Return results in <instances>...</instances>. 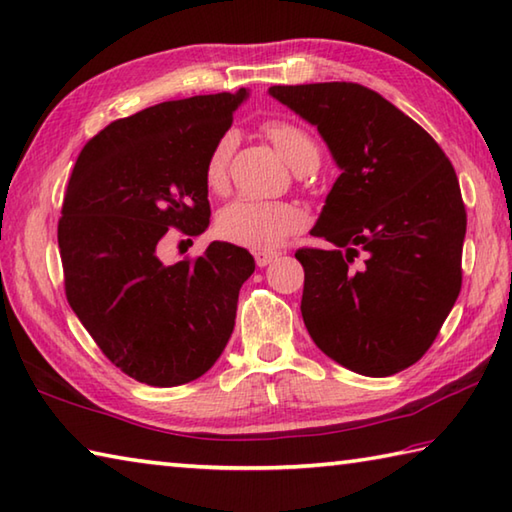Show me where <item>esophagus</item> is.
I'll list each match as a JSON object with an SVG mask.
<instances>
[{
  "label": "esophagus",
  "mask_w": 512,
  "mask_h": 512,
  "mask_svg": "<svg viewBox=\"0 0 512 512\" xmlns=\"http://www.w3.org/2000/svg\"><path fill=\"white\" fill-rule=\"evenodd\" d=\"M277 257H280V253H257L255 255V262H257L259 268H264V266H268L271 262H275Z\"/></svg>",
  "instance_id": "34e87169"
}]
</instances>
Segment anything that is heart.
<instances>
[{
	"instance_id": "1",
	"label": "heart",
	"mask_w": 512,
	"mask_h": 512,
	"mask_svg": "<svg viewBox=\"0 0 512 512\" xmlns=\"http://www.w3.org/2000/svg\"><path fill=\"white\" fill-rule=\"evenodd\" d=\"M264 134L271 138L275 150L295 172L318 165V145L300 125L288 123V120H271L264 125ZM235 145L237 136L226 132L210 150L206 161V183L210 190L221 192L228 185V163ZM302 226V212L284 201L237 199L228 203L217 217V232L221 237L253 250H273Z\"/></svg>"
}]
</instances>
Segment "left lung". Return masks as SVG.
I'll use <instances>...</instances> for the list:
<instances>
[{
    "label": "left lung",
    "mask_w": 512,
    "mask_h": 512,
    "mask_svg": "<svg viewBox=\"0 0 512 512\" xmlns=\"http://www.w3.org/2000/svg\"><path fill=\"white\" fill-rule=\"evenodd\" d=\"M268 94L318 127L340 167L311 230L331 248L295 253L306 329L356 374H398L432 347L461 291L466 206L454 167L421 125L356 82Z\"/></svg>",
    "instance_id": "obj_1"
}]
</instances>
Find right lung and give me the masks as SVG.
<instances>
[{
	"instance_id": "right-lung-1",
	"label": "right lung",
	"mask_w": 512,
	"mask_h": 512,
	"mask_svg": "<svg viewBox=\"0 0 512 512\" xmlns=\"http://www.w3.org/2000/svg\"><path fill=\"white\" fill-rule=\"evenodd\" d=\"M246 98L192 96L114 120L73 167L58 224L64 291L100 351L138 383L203 376L235 329L253 255L228 241L172 266L159 253L170 228H208V154Z\"/></svg>"
}]
</instances>
